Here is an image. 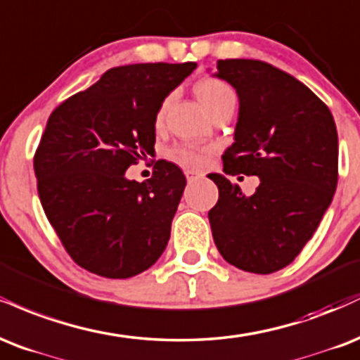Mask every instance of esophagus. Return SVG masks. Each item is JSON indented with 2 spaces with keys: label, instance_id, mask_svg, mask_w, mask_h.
<instances>
[{
  "label": "esophagus",
  "instance_id": "34e87169",
  "mask_svg": "<svg viewBox=\"0 0 360 360\" xmlns=\"http://www.w3.org/2000/svg\"><path fill=\"white\" fill-rule=\"evenodd\" d=\"M185 176H187L188 181H193V180L200 179L202 172H197V170H185Z\"/></svg>",
  "mask_w": 360,
  "mask_h": 360
}]
</instances>
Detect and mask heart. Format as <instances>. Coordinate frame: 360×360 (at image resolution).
<instances>
[{"instance_id": "b5f03b06", "label": "heart", "mask_w": 360, "mask_h": 360, "mask_svg": "<svg viewBox=\"0 0 360 360\" xmlns=\"http://www.w3.org/2000/svg\"><path fill=\"white\" fill-rule=\"evenodd\" d=\"M195 92L202 104L209 112H214L215 109L222 108V105H236L238 103V94L232 89L231 84H227L222 79H204L195 86ZM168 104H170V97H165L160 104L158 111L155 114V126L160 128L163 124L165 112H167ZM212 148L209 146H197V145H179L168 150V158L173 160L175 163L181 167L188 168H200L204 167L209 160Z\"/></svg>"}]
</instances>
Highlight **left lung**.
Segmentation results:
<instances>
[{"instance_id":"1","label":"left lung","mask_w":360,"mask_h":360,"mask_svg":"<svg viewBox=\"0 0 360 360\" xmlns=\"http://www.w3.org/2000/svg\"><path fill=\"white\" fill-rule=\"evenodd\" d=\"M215 75L239 96L224 173L257 175L259 187L244 197L238 184L210 173L219 188L209 212L214 243L229 264L269 274L300 255L330 205L339 180L335 121L305 84L271 63L227 58Z\"/></svg>"}]
</instances>
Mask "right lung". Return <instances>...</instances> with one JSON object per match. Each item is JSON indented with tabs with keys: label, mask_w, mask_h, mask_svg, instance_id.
I'll use <instances>...</instances> for the list:
<instances>
[{
	"label": "right lung",
	"mask_w": 360,
	"mask_h": 360,
	"mask_svg": "<svg viewBox=\"0 0 360 360\" xmlns=\"http://www.w3.org/2000/svg\"><path fill=\"white\" fill-rule=\"evenodd\" d=\"M197 63H133L53 109L33 168L46 219L80 268L112 280L156 263L170 239L184 172L158 160L146 181L124 172L155 150V114Z\"/></svg>",
	"instance_id": "add662e5"
}]
</instances>
